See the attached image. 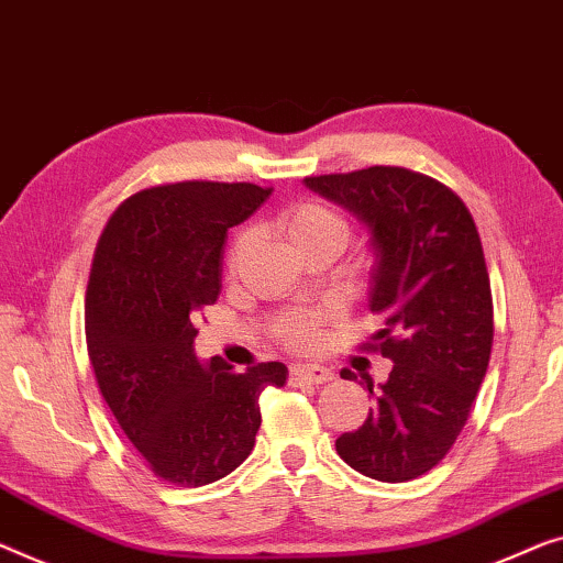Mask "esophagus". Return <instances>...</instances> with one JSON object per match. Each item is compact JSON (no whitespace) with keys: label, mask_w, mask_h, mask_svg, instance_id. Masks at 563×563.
I'll list each match as a JSON object with an SVG mask.
<instances>
[{"label":"esophagus","mask_w":563,"mask_h":563,"mask_svg":"<svg viewBox=\"0 0 563 563\" xmlns=\"http://www.w3.org/2000/svg\"><path fill=\"white\" fill-rule=\"evenodd\" d=\"M331 379H333V372L325 366H316V364L290 366V384H325Z\"/></svg>","instance_id":"1"}]
</instances>
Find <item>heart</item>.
Masks as SVG:
<instances>
[{"instance_id":"heart-1","label":"heart","mask_w":563,"mask_h":563,"mask_svg":"<svg viewBox=\"0 0 563 563\" xmlns=\"http://www.w3.org/2000/svg\"><path fill=\"white\" fill-rule=\"evenodd\" d=\"M280 230L285 232L296 250H303L310 245H321V242H333L341 250L346 247L351 238L349 222L343 220L341 212L325 205L321 199H298L288 205L278 217ZM255 232L250 228H242L234 234L228 250V271L234 273L245 260L250 245H253ZM329 310H296L288 313L278 325V335L285 346L290 349H310L321 335V325L329 321Z\"/></svg>"}]
</instances>
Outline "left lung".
<instances>
[{
	"label": "left lung",
	"mask_w": 563,
	"mask_h": 563,
	"mask_svg": "<svg viewBox=\"0 0 563 563\" xmlns=\"http://www.w3.org/2000/svg\"><path fill=\"white\" fill-rule=\"evenodd\" d=\"M318 195L368 224L376 247L368 310L382 329L362 351L394 362L368 382L364 424L335 452L356 473L407 483L430 473L460 438L493 349V296L475 220L450 187L405 166L306 176ZM343 379H356L341 368Z\"/></svg>",
	"instance_id": "1"
}]
</instances>
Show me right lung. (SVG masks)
<instances>
[{"instance_id": "add662e5", "label": "right lung", "mask_w": 563, "mask_h": 563, "mask_svg": "<svg viewBox=\"0 0 563 563\" xmlns=\"http://www.w3.org/2000/svg\"><path fill=\"white\" fill-rule=\"evenodd\" d=\"M250 181H176L123 199L100 232L86 290V341L115 422L162 481L199 488L245 463L260 394L280 362L238 374L195 356L199 310L222 288L228 230L271 197Z\"/></svg>"}]
</instances>
